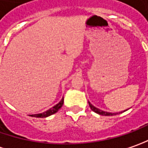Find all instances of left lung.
Segmentation results:
<instances>
[{"instance_id": "8db88e82", "label": "left lung", "mask_w": 148, "mask_h": 148, "mask_svg": "<svg viewBox=\"0 0 148 148\" xmlns=\"http://www.w3.org/2000/svg\"><path fill=\"white\" fill-rule=\"evenodd\" d=\"M88 104H89V106H90V108H91V110H92V111L96 112L97 114H99V115H107V116H110V115H116V114H118V113H110V112H106V111H104V110H100L98 109V108H97V107L93 106L90 103L89 101H88Z\"/></svg>"}]
</instances>
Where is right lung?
I'll return each instance as SVG.
<instances>
[{"mask_svg":"<svg viewBox=\"0 0 148 148\" xmlns=\"http://www.w3.org/2000/svg\"><path fill=\"white\" fill-rule=\"evenodd\" d=\"M63 103H64V97L60 100V101L59 103H57L56 106H54L52 108L47 110V111H45V112H43V113L37 114V115H32V116L37 117V118H45V117H47V116H50V115H53V114H55V113H56L61 108V106H63Z\"/></svg>","mask_w":148,"mask_h":148,"instance_id":"1","label":"right lung"}]
</instances>
